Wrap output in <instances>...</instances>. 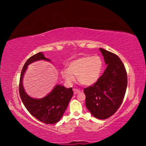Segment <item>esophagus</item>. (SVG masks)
I'll return each mask as SVG.
<instances>
[{
  "label": "esophagus",
  "instance_id": "34e87169",
  "mask_svg": "<svg viewBox=\"0 0 146 146\" xmlns=\"http://www.w3.org/2000/svg\"><path fill=\"white\" fill-rule=\"evenodd\" d=\"M73 92H74V94L76 95V94L80 93V91L79 90H77V89H73Z\"/></svg>",
  "mask_w": 146,
  "mask_h": 146
}]
</instances>
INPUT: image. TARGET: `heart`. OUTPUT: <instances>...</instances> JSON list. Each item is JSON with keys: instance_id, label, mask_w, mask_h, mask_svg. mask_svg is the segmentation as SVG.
I'll list each match as a JSON object with an SVG mask.
<instances>
[{"instance_id": "b5f03b06", "label": "heart", "mask_w": 146, "mask_h": 146, "mask_svg": "<svg viewBox=\"0 0 146 146\" xmlns=\"http://www.w3.org/2000/svg\"><path fill=\"white\" fill-rule=\"evenodd\" d=\"M103 62L98 56H84L71 60L61 75L69 84L78 81L82 85L91 86L97 82L102 71Z\"/></svg>"}]
</instances>
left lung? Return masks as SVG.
Here are the masks:
<instances>
[{"label":"left lung","instance_id":"obj_1","mask_svg":"<svg viewBox=\"0 0 146 146\" xmlns=\"http://www.w3.org/2000/svg\"><path fill=\"white\" fill-rule=\"evenodd\" d=\"M107 68L93 86L84 90L86 106L93 117L106 119L122 104L127 85L124 65L117 55L100 48Z\"/></svg>","mask_w":146,"mask_h":146}]
</instances>
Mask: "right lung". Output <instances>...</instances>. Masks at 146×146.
Returning a JSON list of instances; mask_svg holds the SVG:
<instances>
[{
    "mask_svg": "<svg viewBox=\"0 0 146 146\" xmlns=\"http://www.w3.org/2000/svg\"><path fill=\"white\" fill-rule=\"evenodd\" d=\"M44 60L51 62L39 52L31 56L24 64L21 71L19 83L20 97L27 110L31 115L40 122L46 123H55L62 117L73 95L72 88H66L57 84L53 90L42 98H32L26 93L23 86V78L28 66L34 62Z\"/></svg>",
    "mask_w": 146,
    "mask_h": 146,
    "instance_id": "1",
    "label": "right lung"
}]
</instances>
